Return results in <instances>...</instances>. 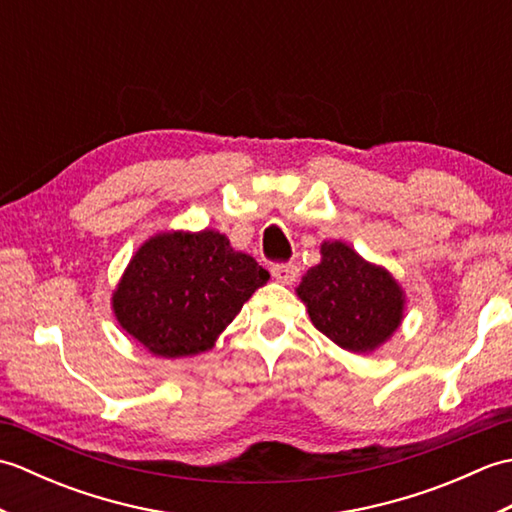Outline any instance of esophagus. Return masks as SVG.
Masks as SVG:
<instances>
[{
  "mask_svg": "<svg viewBox=\"0 0 512 512\" xmlns=\"http://www.w3.org/2000/svg\"><path fill=\"white\" fill-rule=\"evenodd\" d=\"M273 273V279L279 281V284H292L299 277V268L295 264H275L270 268Z\"/></svg>",
  "mask_w": 512,
  "mask_h": 512,
  "instance_id": "obj_1",
  "label": "esophagus"
}]
</instances>
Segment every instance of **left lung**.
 Listing matches in <instances>:
<instances>
[{
	"mask_svg": "<svg viewBox=\"0 0 512 512\" xmlns=\"http://www.w3.org/2000/svg\"><path fill=\"white\" fill-rule=\"evenodd\" d=\"M295 292L314 328L354 354L378 350L405 319V290L394 275L339 239L321 244V262Z\"/></svg>",
	"mask_w": 512,
	"mask_h": 512,
	"instance_id": "obj_1",
	"label": "left lung"
}]
</instances>
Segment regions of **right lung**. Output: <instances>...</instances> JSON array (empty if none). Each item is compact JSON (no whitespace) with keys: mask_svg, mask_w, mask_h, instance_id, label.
Segmentation results:
<instances>
[{"mask_svg":"<svg viewBox=\"0 0 512 512\" xmlns=\"http://www.w3.org/2000/svg\"><path fill=\"white\" fill-rule=\"evenodd\" d=\"M270 279L213 228L151 235L112 292L118 325L162 358L211 350L244 303Z\"/></svg>","mask_w":512,"mask_h":512,"instance_id":"right-lung-1","label":"right lung"}]
</instances>
